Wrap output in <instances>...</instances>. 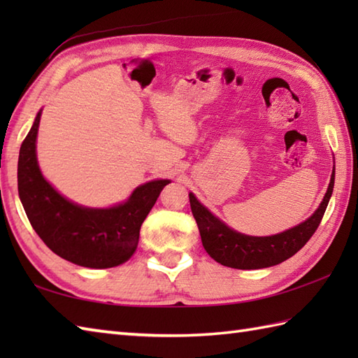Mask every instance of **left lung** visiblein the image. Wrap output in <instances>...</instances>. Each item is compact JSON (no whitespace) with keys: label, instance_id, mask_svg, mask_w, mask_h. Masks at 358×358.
<instances>
[{"label":"left lung","instance_id":"left-lung-1","mask_svg":"<svg viewBox=\"0 0 358 358\" xmlns=\"http://www.w3.org/2000/svg\"><path fill=\"white\" fill-rule=\"evenodd\" d=\"M334 177L336 171L332 172L328 192L313 217L292 229L272 237H249L229 229L200 204L192 194H189L192 215L199 226L203 248L215 262L234 269H262L287 260L306 245L320 224L332 195Z\"/></svg>","mask_w":358,"mask_h":358}]
</instances>
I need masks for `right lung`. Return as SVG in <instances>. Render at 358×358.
<instances>
[{
    "mask_svg": "<svg viewBox=\"0 0 358 358\" xmlns=\"http://www.w3.org/2000/svg\"><path fill=\"white\" fill-rule=\"evenodd\" d=\"M41 113L20 148L18 194L30 224L45 246L67 262L94 269L127 262L138 246L140 229L169 180L136 187L124 204L87 209L67 201L53 189L36 163L35 141Z\"/></svg>",
    "mask_w": 358,
    "mask_h": 358,
    "instance_id": "obj_1",
    "label": "right lung"
}]
</instances>
